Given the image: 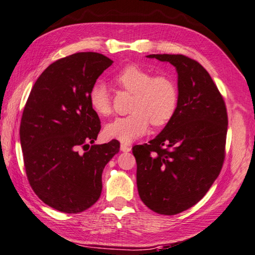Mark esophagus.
<instances>
[{
  "label": "esophagus",
  "mask_w": 255,
  "mask_h": 255,
  "mask_svg": "<svg viewBox=\"0 0 255 255\" xmlns=\"http://www.w3.org/2000/svg\"><path fill=\"white\" fill-rule=\"evenodd\" d=\"M121 151L122 152H129L131 151V146L128 145V144H121Z\"/></svg>",
  "instance_id": "esophagus-1"
}]
</instances>
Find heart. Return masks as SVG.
Masks as SVG:
<instances>
[{
	"mask_svg": "<svg viewBox=\"0 0 255 255\" xmlns=\"http://www.w3.org/2000/svg\"><path fill=\"white\" fill-rule=\"evenodd\" d=\"M120 89L133 94L129 105L132 113L118 118L104 128L107 137L129 144L143 136L152 123L163 127L169 123L179 105V89L167 74H155L142 66L127 65L115 75ZM90 105L100 117L112 113V102L107 85L97 83L89 92Z\"/></svg>",
	"mask_w": 255,
	"mask_h": 255,
	"instance_id": "heart-1",
	"label": "heart"
}]
</instances>
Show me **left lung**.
<instances>
[{
	"label": "left lung",
	"instance_id": "1",
	"mask_svg": "<svg viewBox=\"0 0 255 255\" xmlns=\"http://www.w3.org/2000/svg\"><path fill=\"white\" fill-rule=\"evenodd\" d=\"M177 71L179 105L148 144L133 146L143 203L174 215L203 198L223 166L228 112L222 94L198 61L182 54H150Z\"/></svg>",
	"mask_w": 255,
	"mask_h": 255
}]
</instances>
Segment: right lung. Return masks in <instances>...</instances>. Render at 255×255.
<instances>
[{"label": "right lung", "mask_w": 255, "mask_h": 255, "mask_svg": "<svg viewBox=\"0 0 255 255\" xmlns=\"http://www.w3.org/2000/svg\"><path fill=\"white\" fill-rule=\"evenodd\" d=\"M112 63L95 52L62 57L38 76L24 107L20 140L28 183L61 212L80 213L97 202L104 166L120 150L117 140L93 144L101 122L89 101Z\"/></svg>", "instance_id": "add662e5"}]
</instances>
